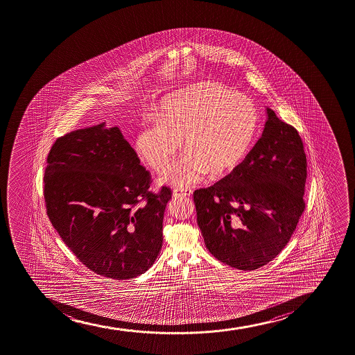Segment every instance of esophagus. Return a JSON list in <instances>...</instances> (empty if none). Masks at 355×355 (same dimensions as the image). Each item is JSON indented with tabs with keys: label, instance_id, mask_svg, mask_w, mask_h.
I'll return each mask as SVG.
<instances>
[{
	"label": "esophagus",
	"instance_id": "34e87169",
	"mask_svg": "<svg viewBox=\"0 0 355 355\" xmlns=\"http://www.w3.org/2000/svg\"><path fill=\"white\" fill-rule=\"evenodd\" d=\"M192 195L191 189H175L173 190V196H178V197H190Z\"/></svg>",
	"mask_w": 355,
	"mask_h": 355
}]
</instances>
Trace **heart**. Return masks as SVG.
<instances>
[{
  "label": "heart",
  "instance_id": "obj_1",
  "mask_svg": "<svg viewBox=\"0 0 355 355\" xmlns=\"http://www.w3.org/2000/svg\"><path fill=\"white\" fill-rule=\"evenodd\" d=\"M259 116L247 96L217 83H205L168 96L158 119L144 123L135 148L157 172L166 171L183 148L187 155L163 177L187 187L210 172L222 175L242 163L255 141Z\"/></svg>",
  "mask_w": 355,
  "mask_h": 355
}]
</instances>
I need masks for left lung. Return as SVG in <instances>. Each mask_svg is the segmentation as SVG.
Returning a JSON list of instances; mask_svg holds the SVG:
<instances>
[{"label": "left lung", "mask_w": 355, "mask_h": 355, "mask_svg": "<svg viewBox=\"0 0 355 355\" xmlns=\"http://www.w3.org/2000/svg\"><path fill=\"white\" fill-rule=\"evenodd\" d=\"M262 136L230 175L193 192L207 250L239 270L266 266L304 211L307 158L299 132L267 108Z\"/></svg>", "instance_id": "left-lung-1"}]
</instances>
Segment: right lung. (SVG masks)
Here are the masks:
<instances>
[{
	"mask_svg": "<svg viewBox=\"0 0 355 355\" xmlns=\"http://www.w3.org/2000/svg\"><path fill=\"white\" fill-rule=\"evenodd\" d=\"M151 175L119 128L105 123L69 132L53 144L44 170L52 225L76 259L96 274L133 279L163 244L171 190H148Z\"/></svg>",
	"mask_w": 355,
	"mask_h": 355,
	"instance_id": "obj_1",
	"label": "right lung"
}]
</instances>
